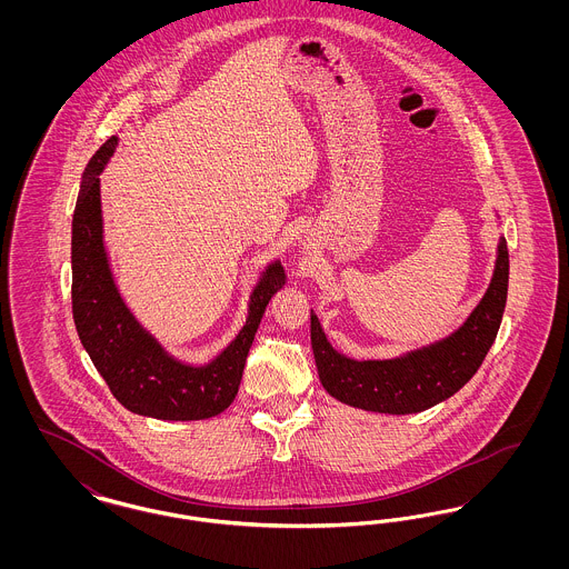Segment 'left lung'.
Wrapping results in <instances>:
<instances>
[{
	"label": "left lung",
	"instance_id": "left-lung-1",
	"mask_svg": "<svg viewBox=\"0 0 569 569\" xmlns=\"http://www.w3.org/2000/svg\"><path fill=\"white\" fill-rule=\"evenodd\" d=\"M510 256L499 239L487 295L450 337L390 360H352L332 350L311 311V348L318 376L330 397L379 413H418L450 399L476 376L503 318Z\"/></svg>",
	"mask_w": 569,
	"mask_h": 569
}]
</instances>
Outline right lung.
Segmentation results:
<instances>
[{
    "mask_svg": "<svg viewBox=\"0 0 569 569\" xmlns=\"http://www.w3.org/2000/svg\"><path fill=\"white\" fill-rule=\"evenodd\" d=\"M114 147L117 136L87 163L72 219V313L82 348L126 409L158 420L213 418L239 392L256 330L272 295L286 283V272L279 262L264 271L251 292L241 332L213 362L191 367L172 358L136 322L110 272L98 177Z\"/></svg>",
    "mask_w": 569,
    "mask_h": 569,
    "instance_id": "1",
    "label": "right lung"
}]
</instances>
